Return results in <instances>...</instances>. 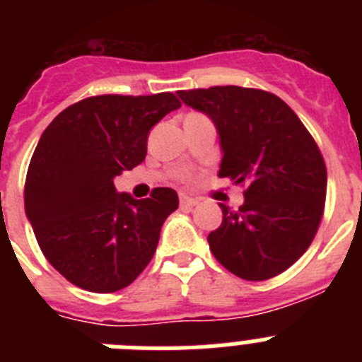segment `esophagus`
<instances>
[{
    "instance_id": "esophagus-1",
    "label": "esophagus",
    "mask_w": 362,
    "mask_h": 362,
    "mask_svg": "<svg viewBox=\"0 0 362 362\" xmlns=\"http://www.w3.org/2000/svg\"><path fill=\"white\" fill-rule=\"evenodd\" d=\"M179 203H181V206H183V209H192V206H196L197 204V199H194V197H188V196H181L179 197Z\"/></svg>"
}]
</instances>
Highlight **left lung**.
<instances>
[{
	"label": "left lung",
	"mask_w": 362,
	"mask_h": 362,
	"mask_svg": "<svg viewBox=\"0 0 362 362\" xmlns=\"http://www.w3.org/2000/svg\"><path fill=\"white\" fill-rule=\"evenodd\" d=\"M177 95L216 127L219 177L248 187L239 210L219 203L214 257L246 281L279 276L305 254L325 210L326 166L313 137L270 92L228 85Z\"/></svg>",
	"instance_id": "left-lung-1"
}]
</instances>
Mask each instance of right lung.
<instances>
[{"label": "right lung", "mask_w": 362, "mask_h": 362, "mask_svg": "<svg viewBox=\"0 0 362 362\" xmlns=\"http://www.w3.org/2000/svg\"><path fill=\"white\" fill-rule=\"evenodd\" d=\"M179 107L170 92L95 95L70 105L41 134L25 181V214L45 257L79 288L117 292L153 257L177 194L153 188L134 199L116 190L114 177L143 163L152 127Z\"/></svg>", "instance_id": "add662e5"}]
</instances>
